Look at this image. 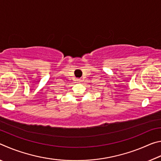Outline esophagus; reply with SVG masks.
Segmentation results:
<instances>
[{"label":"esophagus","instance_id":"34e87169","mask_svg":"<svg viewBox=\"0 0 161 161\" xmlns=\"http://www.w3.org/2000/svg\"><path fill=\"white\" fill-rule=\"evenodd\" d=\"M77 82H81V80H80V79H78V80H77Z\"/></svg>","mask_w":161,"mask_h":161}]
</instances>
